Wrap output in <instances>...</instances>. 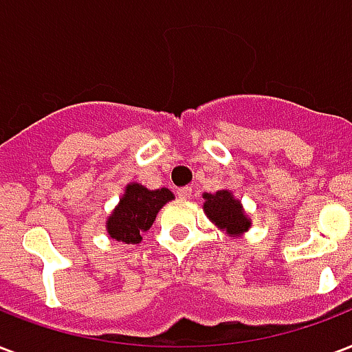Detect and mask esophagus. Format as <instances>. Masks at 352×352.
Listing matches in <instances>:
<instances>
[{
    "label": "esophagus",
    "instance_id": "34e87169",
    "mask_svg": "<svg viewBox=\"0 0 352 352\" xmlns=\"http://www.w3.org/2000/svg\"><path fill=\"white\" fill-rule=\"evenodd\" d=\"M176 195H178L179 200H189L190 196H192V189L190 187H182V189L176 190Z\"/></svg>",
    "mask_w": 352,
    "mask_h": 352
}]
</instances>
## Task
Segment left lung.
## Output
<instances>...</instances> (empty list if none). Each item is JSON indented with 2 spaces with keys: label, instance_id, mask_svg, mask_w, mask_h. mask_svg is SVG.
I'll return each mask as SVG.
<instances>
[{
  "label": "left lung",
  "instance_id": "obj_1",
  "mask_svg": "<svg viewBox=\"0 0 352 352\" xmlns=\"http://www.w3.org/2000/svg\"><path fill=\"white\" fill-rule=\"evenodd\" d=\"M204 211L207 219L211 220L220 230H224L228 235H242L250 230L252 220L242 209L241 200H236L233 192L228 189L217 190V192H206L204 195Z\"/></svg>",
  "mask_w": 352,
  "mask_h": 352
}]
</instances>
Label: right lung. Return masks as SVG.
I'll list each match as a JSON object with an SVG mask.
<instances>
[{
  "label": "right lung",
  "instance_id": "1",
  "mask_svg": "<svg viewBox=\"0 0 352 352\" xmlns=\"http://www.w3.org/2000/svg\"><path fill=\"white\" fill-rule=\"evenodd\" d=\"M173 198V192L165 187L151 190L135 182L128 184L113 213L106 220L108 235L124 244H139L145 231L154 224L160 209Z\"/></svg>",
  "mask_w": 352,
  "mask_h": 352
}]
</instances>
